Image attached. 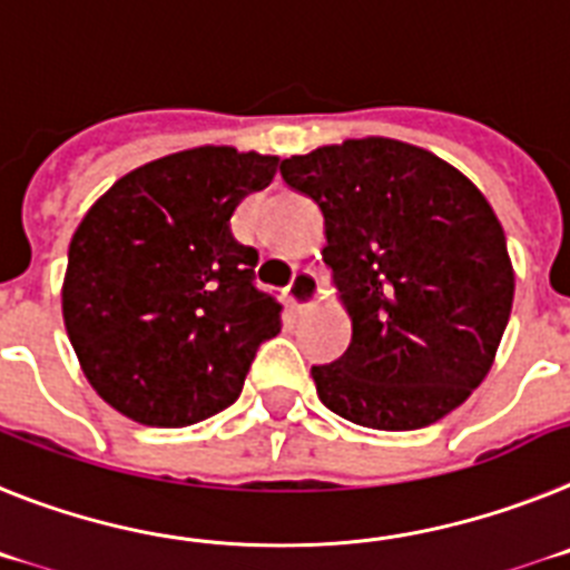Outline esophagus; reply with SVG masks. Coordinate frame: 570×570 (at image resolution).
<instances>
[{
	"mask_svg": "<svg viewBox=\"0 0 570 570\" xmlns=\"http://www.w3.org/2000/svg\"><path fill=\"white\" fill-rule=\"evenodd\" d=\"M286 295H289V301L295 309H309V306H313L321 295V286H318V278H315V272L313 269H295V275H292V284L286 286Z\"/></svg>",
	"mask_w": 570,
	"mask_h": 570,
	"instance_id": "1",
	"label": "esophagus"
}]
</instances>
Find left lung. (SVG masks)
I'll return each instance as SVG.
<instances>
[{
  "mask_svg": "<svg viewBox=\"0 0 570 570\" xmlns=\"http://www.w3.org/2000/svg\"><path fill=\"white\" fill-rule=\"evenodd\" d=\"M324 215L353 341L313 367L318 399L346 422L419 430L479 387L513 304L502 224L450 163L387 137L344 140L281 163Z\"/></svg>",
  "mask_w": 570,
  "mask_h": 570,
  "instance_id": "left-lung-1",
  "label": "left lung"
}]
</instances>
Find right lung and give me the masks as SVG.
Masks as SVG:
<instances>
[{
  "instance_id": "obj_1",
  "label": "right lung",
  "mask_w": 570,
  "mask_h": 570,
  "mask_svg": "<svg viewBox=\"0 0 570 570\" xmlns=\"http://www.w3.org/2000/svg\"><path fill=\"white\" fill-rule=\"evenodd\" d=\"M278 157L200 146L128 171L77 226L62 318L102 402L148 428H189L237 402L257 346L281 333L257 249L232 215Z\"/></svg>"
}]
</instances>
